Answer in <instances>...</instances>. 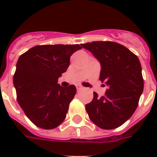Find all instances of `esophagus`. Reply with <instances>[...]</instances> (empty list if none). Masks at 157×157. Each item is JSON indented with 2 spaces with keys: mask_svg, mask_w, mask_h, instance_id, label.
<instances>
[{
  "mask_svg": "<svg viewBox=\"0 0 157 157\" xmlns=\"http://www.w3.org/2000/svg\"><path fill=\"white\" fill-rule=\"evenodd\" d=\"M83 88L82 86H76V89H77V91H80V90H82Z\"/></svg>",
  "mask_w": 157,
  "mask_h": 157,
  "instance_id": "1",
  "label": "esophagus"
}]
</instances>
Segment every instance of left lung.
<instances>
[{
    "label": "left lung",
    "instance_id": "left-lung-1",
    "mask_svg": "<svg viewBox=\"0 0 157 157\" xmlns=\"http://www.w3.org/2000/svg\"><path fill=\"white\" fill-rule=\"evenodd\" d=\"M82 46L99 61V79L109 86L101 98L93 92L92 101L86 105L89 118L99 128H118L133 115L143 92L140 62L129 49L115 42L96 41Z\"/></svg>",
    "mask_w": 157,
    "mask_h": 157
}]
</instances>
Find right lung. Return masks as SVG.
Listing matches in <instances>:
<instances>
[{
  "instance_id": "add662e5",
  "label": "right lung",
  "mask_w": 157,
  "mask_h": 157,
  "mask_svg": "<svg viewBox=\"0 0 157 157\" xmlns=\"http://www.w3.org/2000/svg\"><path fill=\"white\" fill-rule=\"evenodd\" d=\"M79 44L38 45L19 57L13 84L26 116L39 128L52 129L64 121L74 98V85L63 87L58 78L66 71Z\"/></svg>"
}]
</instances>
